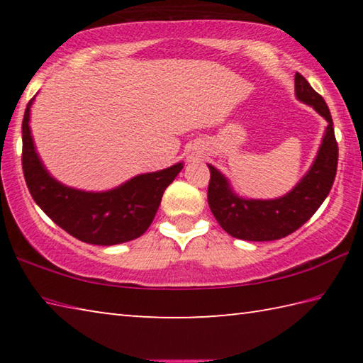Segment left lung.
<instances>
[{"mask_svg":"<svg viewBox=\"0 0 363 363\" xmlns=\"http://www.w3.org/2000/svg\"><path fill=\"white\" fill-rule=\"evenodd\" d=\"M294 91L299 101L314 107L328 121L314 164L290 194L277 200H243L232 194L216 168H210L208 205L229 235L250 242L279 240L298 230L312 218L333 187L337 168V143L333 120L323 97L296 73Z\"/></svg>","mask_w":363,"mask_h":363,"instance_id":"obj_1","label":"left lung"}]
</instances>
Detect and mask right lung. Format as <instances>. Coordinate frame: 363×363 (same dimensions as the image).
I'll return each instance as SVG.
<instances>
[{
	"label": "right lung",
	"instance_id": "obj_1",
	"mask_svg": "<svg viewBox=\"0 0 363 363\" xmlns=\"http://www.w3.org/2000/svg\"><path fill=\"white\" fill-rule=\"evenodd\" d=\"M27 104L22 121V169L27 187L43 211L72 237L84 243L116 245L134 240L149 229L164 189L182 169V163L140 174L102 194L82 192L52 179L36 155L30 136Z\"/></svg>",
	"mask_w": 363,
	"mask_h": 363
}]
</instances>
